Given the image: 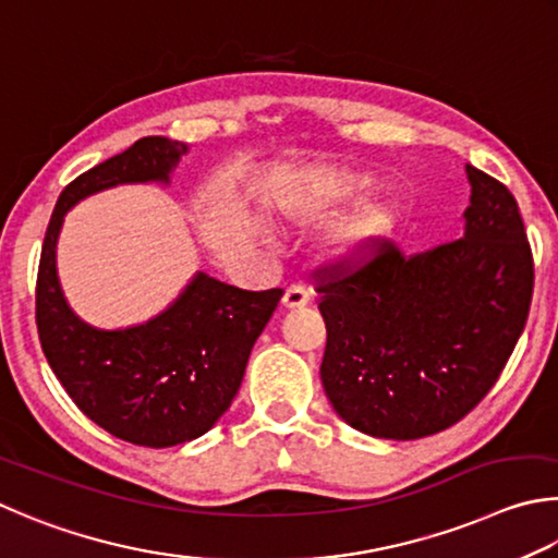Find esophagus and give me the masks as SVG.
<instances>
[{"label":"esophagus","mask_w":558,"mask_h":558,"mask_svg":"<svg viewBox=\"0 0 558 558\" xmlns=\"http://www.w3.org/2000/svg\"><path fill=\"white\" fill-rule=\"evenodd\" d=\"M308 301H311V291L304 284H291L287 289L284 299H281V304H284L287 308H301V306H306Z\"/></svg>","instance_id":"esophagus-1"}]
</instances>
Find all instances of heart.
Wrapping results in <instances>:
<instances>
[{"mask_svg": "<svg viewBox=\"0 0 558 558\" xmlns=\"http://www.w3.org/2000/svg\"><path fill=\"white\" fill-rule=\"evenodd\" d=\"M367 191V179L357 173L338 175L333 183L318 191L301 193L287 205V218L301 230H320L333 225L348 205L357 203ZM397 230V213L387 205H367L345 220H340L328 234V257L348 267L375 257Z\"/></svg>", "mask_w": 558, "mask_h": 558, "instance_id": "obj_1", "label": "heart"}]
</instances>
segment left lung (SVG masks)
I'll use <instances>...</instances> for the list:
<instances>
[{
	"label": "left lung",
	"mask_w": 558,
	"mask_h": 558,
	"mask_svg": "<svg viewBox=\"0 0 558 558\" xmlns=\"http://www.w3.org/2000/svg\"><path fill=\"white\" fill-rule=\"evenodd\" d=\"M461 240L314 271L328 340L320 379L357 432L412 441L453 426L490 392L530 316L534 259L514 195L468 163Z\"/></svg>",
	"instance_id": "1"
}]
</instances>
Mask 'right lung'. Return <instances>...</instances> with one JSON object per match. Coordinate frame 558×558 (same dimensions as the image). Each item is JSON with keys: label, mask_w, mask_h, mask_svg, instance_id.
<instances>
[{"label": "right lung", "mask_w": 558, "mask_h": 558, "mask_svg": "<svg viewBox=\"0 0 558 558\" xmlns=\"http://www.w3.org/2000/svg\"><path fill=\"white\" fill-rule=\"evenodd\" d=\"M185 151L183 142L144 136L77 175L58 195L38 262L36 328L48 365L87 418L134 446L169 448L210 432L284 296V289L244 291L198 271L163 314L124 330L87 326L65 304L56 274L63 215L112 185L169 183Z\"/></svg>", "instance_id": "1"}]
</instances>
